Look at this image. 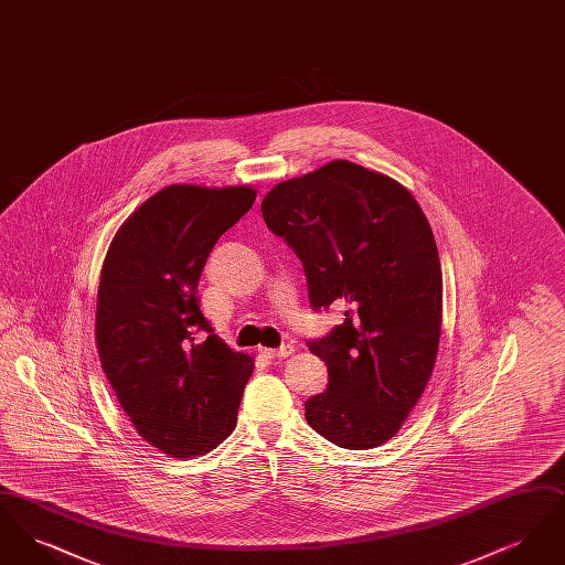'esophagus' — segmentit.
<instances>
[{"label":"esophagus","instance_id":"1","mask_svg":"<svg viewBox=\"0 0 565 565\" xmlns=\"http://www.w3.org/2000/svg\"><path fill=\"white\" fill-rule=\"evenodd\" d=\"M292 353H295V345H290V343H284V345L277 348V350H265L267 358H288V355H292Z\"/></svg>","mask_w":565,"mask_h":565}]
</instances>
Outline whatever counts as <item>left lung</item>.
<instances>
[{"mask_svg":"<svg viewBox=\"0 0 565 565\" xmlns=\"http://www.w3.org/2000/svg\"><path fill=\"white\" fill-rule=\"evenodd\" d=\"M263 217L302 263L316 311L343 323L309 341L328 387L305 403L309 426L343 449L401 430L436 362L443 273L430 222L396 180L332 161L277 184Z\"/></svg>","mask_w":565,"mask_h":565,"instance_id":"8db88e82","label":"left lung"}]
</instances>
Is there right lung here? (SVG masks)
Instances as JSON below:
<instances>
[{"label": "right lung", "mask_w": 565, "mask_h": 565, "mask_svg": "<svg viewBox=\"0 0 565 565\" xmlns=\"http://www.w3.org/2000/svg\"><path fill=\"white\" fill-rule=\"evenodd\" d=\"M256 201L249 186H167L109 243L95 337L137 434L171 457L210 454L237 422L254 371L201 311L199 277L215 242Z\"/></svg>", "instance_id": "1"}]
</instances>
